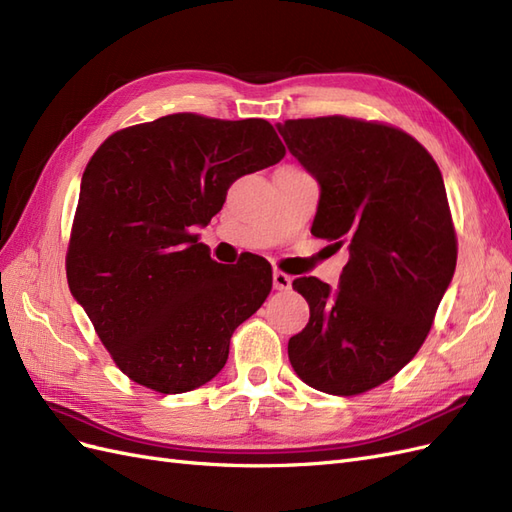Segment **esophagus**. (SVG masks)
I'll list each match as a JSON object with an SVG mask.
<instances>
[{
	"label": "esophagus",
	"mask_w": 512,
	"mask_h": 512,
	"mask_svg": "<svg viewBox=\"0 0 512 512\" xmlns=\"http://www.w3.org/2000/svg\"><path fill=\"white\" fill-rule=\"evenodd\" d=\"M272 283H274V289L287 291V289H291V276L281 272V270H274L272 272Z\"/></svg>",
	"instance_id": "34e87169"
}]
</instances>
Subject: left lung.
<instances>
[{"label": "left lung", "mask_w": 512, "mask_h": 512, "mask_svg": "<svg viewBox=\"0 0 512 512\" xmlns=\"http://www.w3.org/2000/svg\"><path fill=\"white\" fill-rule=\"evenodd\" d=\"M319 182L311 233L347 246L339 289L296 279L311 317L289 362L315 390L354 397L388 382L425 343L457 266L440 167L412 137L345 115L276 126Z\"/></svg>", "instance_id": "1"}]
</instances>
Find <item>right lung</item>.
<instances>
[{
    "label": "right lung",
    "instance_id": "right-lung-1",
    "mask_svg": "<svg viewBox=\"0 0 512 512\" xmlns=\"http://www.w3.org/2000/svg\"><path fill=\"white\" fill-rule=\"evenodd\" d=\"M285 156L270 122L173 113L113 133L81 178L66 276L139 386L180 394L225 367L231 334L272 289L264 257L221 266L195 229L229 186Z\"/></svg>",
    "mask_w": 512,
    "mask_h": 512
}]
</instances>
